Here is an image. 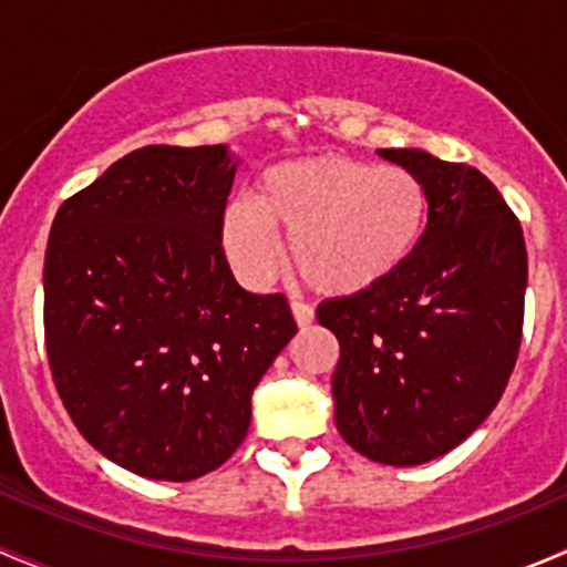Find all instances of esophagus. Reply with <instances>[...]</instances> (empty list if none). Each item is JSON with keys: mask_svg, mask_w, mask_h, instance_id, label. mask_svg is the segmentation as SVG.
Instances as JSON below:
<instances>
[{"mask_svg": "<svg viewBox=\"0 0 567 567\" xmlns=\"http://www.w3.org/2000/svg\"><path fill=\"white\" fill-rule=\"evenodd\" d=\"M290 312H293L296 323H299L301 329H307V326H310L312 320H316V312H312V307L301 305V301H293V305H290Z\"/></svg>", "mask_w": 567, "mask_h": 567, "instance_id": "obj_1", "label": "esophagus"}]
</instances>
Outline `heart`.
<instances>
[{"label": "heart", "instance_id": "obj_1", "mask_svg": "<svg viewBox=\"0 0 567 567\" xmlns=\"http://www.w3.org/2000/svg\"><path fill=\"white\" fill-rule=\"evenodd\" d=\"M431 192L394 164L340 153L268 167L255 197L225 208L221 241L249 285H268L288 236L293 271L329 299H359L392 282L425 238Z\"/></svg>", "mask_w": 567, "mask_h": 567}]
</instances>
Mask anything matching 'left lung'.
I'll return each mask as SVG.
<instances>
[{"instance_id":"1","label":"left lung","mask_w":567,"mask_h":567,"mask_svg":"<svg viewBox=\"0 0 567 567\" xmlns=\"http://www.w3.org/2000/svg\"><path fill=\"white\" fill-rule=\"evenodd\" d=\"M379 156L425 181V238L392 282L323 301L318 320L340 342V436L375 463L420 466L472 436L505 392L522 346L527 247L480 169L420 147Z\"/></svg>"}]
</instances>
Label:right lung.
Returning <instances> with one entry per match:
<instances>
[{"mask_svg":"<svg viewBox=\"0 0 567 567\" xmlns=\"http://www.w3.org/2000/svg\"><path fill=\"white\" fill-rule=\"evenodd\" d=\"M227 145H151L60 205L43 266L51 375L79 433L117 466L186 483L241 447L251 392L296 320L236 282L221 219Z\"/></svg>","mask_w":567,"mask_h":567,"instance_id":"right-lung-1","label":"right lung"}]
</instances>
